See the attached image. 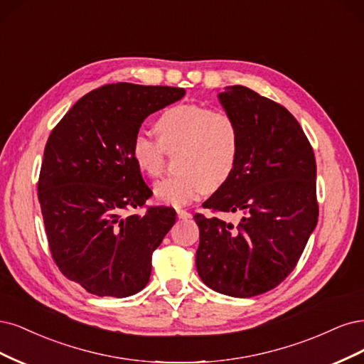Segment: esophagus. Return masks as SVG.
Masks as SVG:
<instances>
[{"label": "esophagus", "instance_id": "34e87169", "mask_svg": "<svg viewBox=\"0 0 364 364\" xmlns=\"http://www.w3.org/2000/svg\"><path fill=\"white\" fill-rule=\"evenodd\" d=\"M177 216H178L180 219H191V218H192V213L187 212V210L177 208Z\"/></svg>", "mask_w": 364, "mask_h": 364}]
</instances>
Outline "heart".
Returning <instances> with one entry per match:
<instances>
[{
	"label": "heart",
	"mask_w": 364,
	"mask_h": 364,
	"mask_svg": "<svg viewBox=\"0 0 364 364\" xmlns=\"http://www.w3.org/2000/svg\"><path fill=\"white\" fill-rule=\"evenodd\" d=\"M157 140L137 133L132 157L146 177H159L166 154H173L177 175L154 186L163 204H189L207 191L224 186L236 169L240 154V132L231 114L201 104H178L163 112L156 121Z\"/></svg>",
	"instance_id": "heart-1"
}]
</instances>
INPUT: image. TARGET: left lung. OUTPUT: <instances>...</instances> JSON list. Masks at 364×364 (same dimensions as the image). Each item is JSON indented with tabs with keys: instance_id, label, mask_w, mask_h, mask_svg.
I'll return each instance as SVG.
<instances>
[{
	"instance_id": "1",
	"label": "left lung",
	"mask_w": 364,
	"mask_h": 364,
	"mask_svg": "<svg viewBox=\"0 0 364 364\" xmlns=\"http://www.w3.org/2000/svg\"><path fill=\"white\" fill-rule=\"evenodd\" d=\"M240 132L231 178L203 204L237 213L239 224L195 215L198 274L210 289L251 298L275 289L295 269L318 224L314 152L286 107L245 87L219 93Z\"/></svg>"
}]
</instances>
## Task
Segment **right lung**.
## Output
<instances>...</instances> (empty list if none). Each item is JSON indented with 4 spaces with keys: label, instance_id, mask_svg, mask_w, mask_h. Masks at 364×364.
I'll list each match as a JSON object with an SVG mask.
<instances>
[{
    "label": "right lung",
    "instance_id": "right-lung-1",
    "mask_svg": "<svg viewBox=\"0 0 364 364\" xmlns=\"http://www.w3.org/2000/svg\"><path fill=\"white\" fill-rule=\"evenodd\" d=\"M169 86L105 85L80 98L45 145L38 198L53 260L92 295L125 298L149 281L175 210L142 208L152 191L132 157L144 119L184 97Z\"/></svg>",
    "mask_w": 364,
    "mask_h": 364
}]
</instances>
